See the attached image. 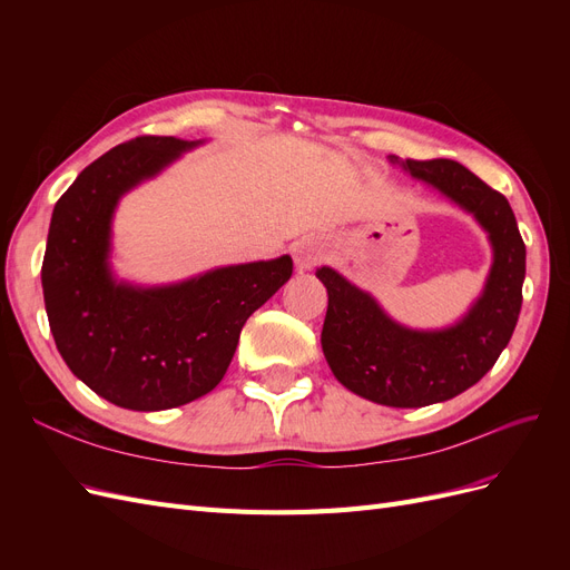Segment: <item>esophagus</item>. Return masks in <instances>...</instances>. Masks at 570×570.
I'll use <instances>...</instances> for the list:
<instances>
[{
  "label": "esophagus",
  "instance_id": "esophagus-1",
  "mask_svg": "<svg viewBox=\"0 0 570 570\" xmlns=\"http://www.w3.org/2000/svg\"><path fill=\"white\" fill-rule=\"evenodd\" d=\"M295 254H297V262H299L304 268H312V266H316V264H318V258H321V252H318L314 245H306V243L297 245Z\"/></svg>",
  "mask_w": 570,
  "mask_h": 570
}]
</instances>
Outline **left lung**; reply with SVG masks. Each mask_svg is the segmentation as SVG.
Segmentation results:
<instances>
[{
	"mask_svg": "<svg viewBox=\"0 0 570 570\" xmlns=\"http://www.w3.org/2000/svg\"><path fill=\"white\" fill-rule=\"evenodd\" d=\"M404 168L469 209L490 233L494 264L471 314L442 333L406 331L333 268L316 275L327 289L321 344L337 381L371 402L413 409L452 400L494 366L521 314L525 245L507 197L465 166L406 159Z\"/></svg>",
	"mask_w": 570,
	"mask_h": 570,
	"instance_id": "1",
	"label": "left lung"
}]
</instances>
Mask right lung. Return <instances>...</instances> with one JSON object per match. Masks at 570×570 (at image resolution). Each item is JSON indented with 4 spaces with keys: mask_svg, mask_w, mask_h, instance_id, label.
<instances>
[{
    "mask_svg": "<svg viewBox=\"0 0 570 570\" xmlns=\"http://www.w3.org/2000/svg\"><path fill=\"white\" fill-rule=\"evenodd\" d=\"M193 142L142 135L92 161L59 197L42 289L68 368L111 404L161 411L199 400L226 375L245 321L292 275V258L218 268L174 287L116 285L107 268L118 197Z\"/></svg>",
    "mask_w": 570,
    "mask_h": 570,
    "instance_id": "right-lung-1",
    "label": "right lung"
}]
</instances>
